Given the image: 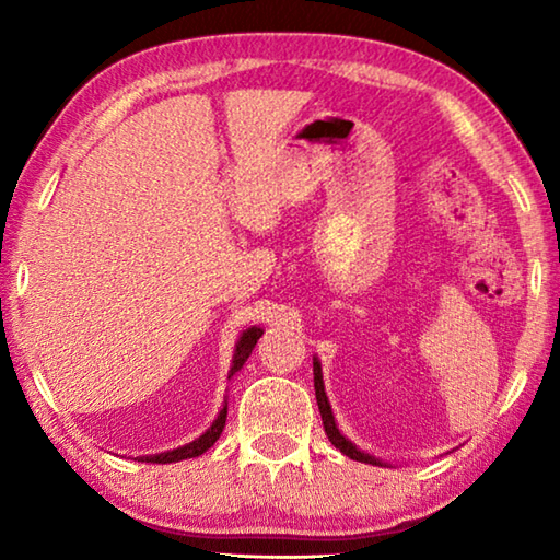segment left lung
<instances>
[{"label":"left lung","instance_id":"obj_1","mask_svg":"<svg viewBox=\"0 0 560 560\" xmlns=\"http://www.w3.org/2000/svg\"><path fill=\"white\" fill-rule=\"evenodd\" d=\"M314 387H316V402H318V410H320V420H324V430L328 434L330 444H334L336 450H340L346 454V457L355 459V462H365V464H377V467H383L381 457H375V454L365 452L355 447V442H350L343 432L338 430L336 424V417L334 410H330V402H328V395H326V385H324V371H320V360L314 355Z\"/></svg>","mask_w":560,"mask_h":560}]
</instances>
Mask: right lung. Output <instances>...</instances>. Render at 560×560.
<instances>
[{"label": "right lung", "instance_id": "1", "mask_svg": "<svg viewBox=\"0 0 560 560\" xmlns=\"http://www.w3.org/2000/svg\"><path fill=\"white\" fill-rule=\"evenodd\" d=\"M264 328L259 326H252L242 330L240 340H236L234 346V355H232V368H230V381L232 377L242 371V365L246 363V358L252 355L254 346H257V340L261 338ZM224 422H226V400L222 405L220 415L214 417V422L207 428L200 438L183 444V447H175V450H167V452H160V454H145V457H138V462H150V464H170V462H183V459H192V457H200V454H205L207 450L212 447V444L220 440V434L224 430Z\"/></svg>", "mask_w": 560, "mask_h": 560}]
</instances>
